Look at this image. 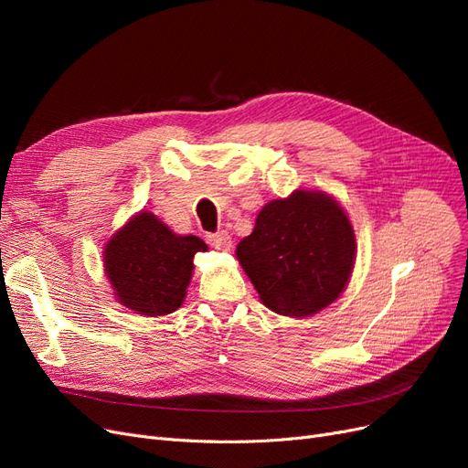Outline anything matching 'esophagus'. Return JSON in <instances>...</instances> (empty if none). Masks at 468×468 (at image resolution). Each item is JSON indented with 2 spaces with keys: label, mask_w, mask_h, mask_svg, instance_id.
I'll return each instance as SVG.
<instances>
[{
  "label": "esophagus",
  "mask_w": 468,
  "mask_h": 468,
  "mask_svg": "<svg viewBox=\"0 0 468 468\" xmlns=\"http://www.w3.org/2000/svg\"><path fill=\"white\" fill-rule=\"evenodd\" d=\"M207 242H208V246H212L215 250L226 251V250H230V246H232V238H230L229 232L220 230V232H215V234H208Z\"/></svg>",
  "instance_id": "34e87169"
}]
</instances>
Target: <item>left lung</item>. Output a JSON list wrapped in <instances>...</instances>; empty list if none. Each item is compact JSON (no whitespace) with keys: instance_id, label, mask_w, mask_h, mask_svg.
Wrapping results in <instances>:
<instances>
[{"instance_id":"obj_1","label":"left lung","mask_w":468,"mask_h":468,"mask_svg":"<svg viewBox=\"0 0 468 468\" xmlns=\"http://www.w3.org/2000/svg\"><path fill=\"white\" fill-rule=\"evenodd\" d=\"M236 256L267 308L308 316L346 289L356 261V234L330 195L294 191L261 208Z\"/></svg>"}]
</instances>
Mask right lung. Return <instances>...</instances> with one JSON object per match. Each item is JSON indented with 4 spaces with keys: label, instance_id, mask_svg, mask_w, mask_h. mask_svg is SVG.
I'll list each match as a JSON object with an SVG mask.
<instances>
[{
    "label": "right lung",
    "instance_id": "obj_1",
    "mask_svg": "<svg viewBox=\"0 0 468 468\" xmlns=\"http://www.w3.org/2000/svg\"><path fill=\"white\" fill-rule=\"evenodd\" d=\"M197 251H207L201 238L177 236L144 210L109 239L105 271L119 303L164 316L186 299Z\"/></svg>",
    "mask_w": 468,
    "mask_h": 468
}]
</instances>
